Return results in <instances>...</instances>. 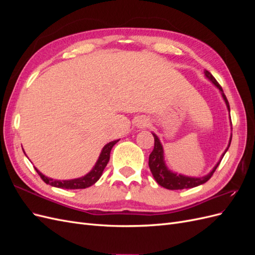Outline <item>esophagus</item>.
<instances>
[{"label":"esophagus","mask_w":255,"mask_h":255,"mask_svg":"<svg viewBox=\"0 0 255 255\" xmlns=\"http://www.w3.org/2000/svg\"><path fill=\"white\" fill-rule=\"evenodd\" d=\"M136 127L138 128H143L145 127H148V120L144 118H139L136 120Z\"/></svg>","instance_id":"esophagus-1"}]
</instances>
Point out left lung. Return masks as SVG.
I'll return each instance as SVG.
<instances>
[{
    "label": "left lung",
    "mask_w": 255,
    "mask_h": 255,
    "mask_svg": "<svg viewBox=\"0 0 255 255\" xmlns=\"http://www.w3.org/2000/svg\"><path fill=\"white\" fill-rule=\"evenodd\" d=\"M204 73L206 75V78L210 81H212L216 85V87H217L222 92L223 100L226 101L228 110L230 111V105H229V102H228V99L225 96V94H223V90L219 85V83L216 81V79L212 75L211 72L205 71ZM153 137H154V149H153V151L151 152L150 156H149V167H150V170H151V172L154 176V179H155V181L160 185V186H163L167 189L176 190V189L192 188V187H196V186H199V185L206 183L208 180L211 179L212 175L214 174V172L216 171V169H217V167L219 166L220 161H221L220 160L219 163L215 166L213 170L203 177H189V176H185V175H182V174L173 173L170 170H168L165 163H164L163 146H161L159 139L155 134H153ZM229 144H231V140H230ZM228 149L229 148H227L226 152L228 151ZM226 152L222 154V157L225 156ZM222 157H221V159H222Z\"/></svg>",
    "instance_id": "1"
}]
</instances>
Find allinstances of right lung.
I'll list each match as a JSON object with an SVG mask.
<instances>
[{
  "instance_id": "add662e5",
  "label": "right lung",
  "mask_w": 255,
  "mask_h": 255,
  "mask_svg": "<svg viewBox=\"0 0 255 255\" xmlns=\"http://www.w3.org/2000/svg\"><path fill=\"white\" fill-rule=\"evenodd\" d=\"M119 140H115V141L107 143L103 148L101 154H100L99 159L97 161L96 166L94 167V169H92V170L88 174H86L83 177H80V179H74V180H69V181H57V180H53V179H50V177H48V176L43 175L40 171H38L36 168H35V170L37 171L38 174L40 175L42 181L45 184L51 185V186L58 187V188H65V189L87 188V187L91 186V185H94L100 179V177H101L104 168L106 167L107 163L110 161L111 151L113 149V146Z\"/></svg>"
}]
</instances>
